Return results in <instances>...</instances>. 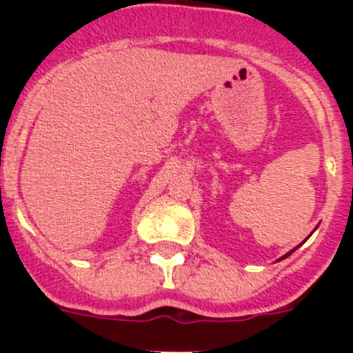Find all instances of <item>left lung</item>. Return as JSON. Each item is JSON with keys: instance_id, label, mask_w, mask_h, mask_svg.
<instances>
[{"instance_id": "obj_1", "label": "left lung", "mask_w": 353, "mask_h": 353, "mask_svg": "<svg viewBox=\"0 0 353 353\" xmlns=\"http://www.w3.org/2000/svg\"><path fill=\"white\" fill-rule=\"evenodd\" d=\"M295 249H297V248H295ZM295 249H292V251H290V252H288V254H285V256H283V258H286V256H290V254H292V252H293V251H295ZM283 258H281V260H283Z\"/></svg>"}]
</instances>
